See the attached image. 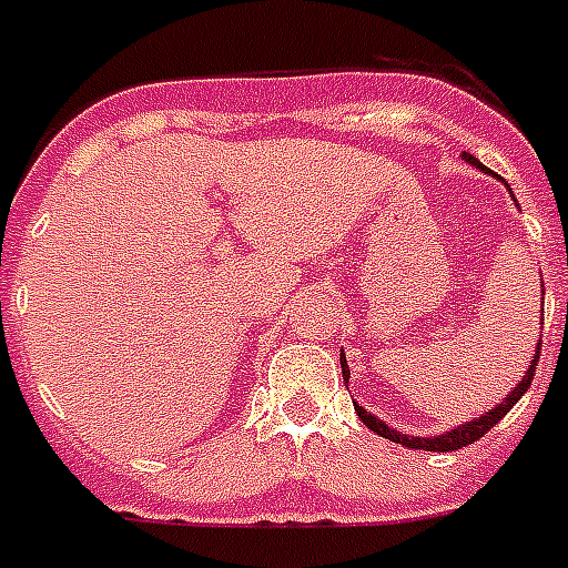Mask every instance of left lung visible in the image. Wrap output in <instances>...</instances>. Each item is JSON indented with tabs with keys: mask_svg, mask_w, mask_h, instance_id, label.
<instances>
[{
	"mask_svg": "<svg viewBox=\"0 0 568 568\" xmlns=\"http://www.w3.org/2000/svg\"><path fill=\"white\" fill-rule=\"evenodd\" d=\"M464 160H467L469 165H476V169H481V172H487V165H481L473 154H464ZM537 362H539V344H537V353H534L531 364H528V371H525V376L519 379V385H516L514 390H510L505 399H501L496 408H490V412H484L481 417L476 419H469V423H460V426L449 428V432H444V435H435V437H419V435H403V432H396V428H390L388 423H382L376 414L371 412H364L362 405H356V414L362 417V423L371 432H376L379 437H388V440H394V444H403L408 446V449H426V452H455L460 449V446H469V444H476L478 437H484L487 432H490L496 423H499L505 414L514 408L519 399L525 396V390L531 388V379H534V371H537ZM341 371H344V382L349 379V371H347V358H344V349H341Z\"/></svg>",
	"mask_w": 568,
	"mask_h": 568,
	"instance_id": "1",
	"label": "left lung"
}]
</instances>
